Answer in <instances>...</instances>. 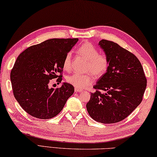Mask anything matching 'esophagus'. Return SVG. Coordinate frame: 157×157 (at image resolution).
<instances>
[{
    "mask_svg": "<svg viewBox=\"0 0 157 157\" xmlns=\"http://www.w3.org/2000/svg\"><path fill=\"white\" fill-rule=\"evenodd\" d=\"M74 91H75L76 92H83V90H81V89H78V88H75V90H74Z\"/></svg>",
    "mask_w": 157,
    "mask_h": 157,
    "instance_id": "esophagus-1",
    "label": "esophagus"
}]
</instances>
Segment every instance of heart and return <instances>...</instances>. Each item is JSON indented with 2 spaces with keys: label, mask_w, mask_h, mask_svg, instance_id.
<instances>
[{
  "label": "heart",
  "mask_w": 157,
  "mask_h": 157,
  "mask_svg": "<svg viewBox=\"0 0 157 157\" xmlns=\"http://www.w3.org/2000/svg\"><path fill=\"white\" fill-rule=\"evenodd\" d=\"M78 52L87 60L85 70L88 73L81 74L74 73L67 76L66 81L76 88L83 89L93 83L94 77L100 78L106 73L109 67V59L106 54L99 53L95 46L90 42H85L78 48ZM71 53H67L63 60V68L70 70Z\"/></svg>",
  "instance_id": "obj_1"
}]
</instances>
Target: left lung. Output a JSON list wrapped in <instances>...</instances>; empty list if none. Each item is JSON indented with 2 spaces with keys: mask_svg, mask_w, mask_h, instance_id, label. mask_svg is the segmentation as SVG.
<instances>
[{
  "mask_svg": "<svg viewBox=\"0 0 157 157\" xmlns=\"http://www.w3.org/2000/svg\"><path fill=\"white\" fill-rule=\"evenodd\" d=\"M99 45L109 59V67L94 86L96 92L91 93L86 108L95 121L112 124L125 119L140 104L147 78L132 53L112 41L102 40Z\"/></svg>",
  "mask_w": 157,
  "mask_h": 157,
  "instance_id": "obj_1",
  "label": "left lung"
}]
</instances>
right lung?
<instances>
[{
  "label": "right lung",
  "mask_w": 157,
  "mask_h": 157,
  "mask_svg": "<svg viewBox=\"0 0 157 157\" xmlns=\"http://www.w3.org/2000/svg\"><path fill=\"white\" fill-rule=\"evenodd\" d=\"M78 38H53L28 47L18 56L10 73L13 94L27 113L39 119L57 115L72 95L74 86L64 83L49 88L51 79L62 81L63 60ZM60 75H58V74Z\"/></svg>",
  "instance_id": "right-lung-1"
}]
</instances>
